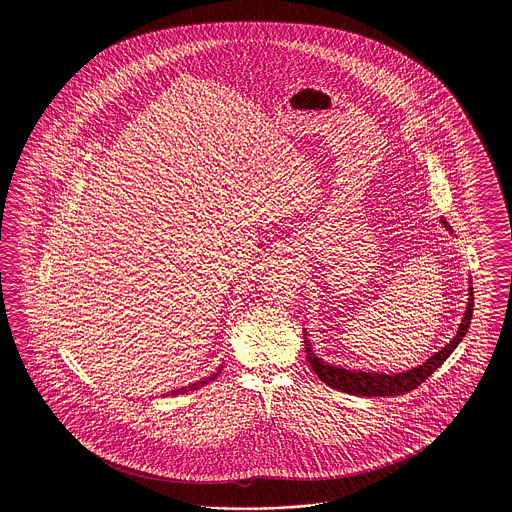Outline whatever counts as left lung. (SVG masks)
<instances>
[{"mask_svg":"<svg viewBox=\"0 0 512 512\" xmlns=\"http://www.w3.org/2000/svg\"><path fill=\"white\" fill-rule=\"evenodd\" d=\"M441 222L445 224V220H441ZM445 228L449 230L447 224H445ZM471 317H473V288L469 286V301H467L465 315L459 323L457 335L434 357H430L426 363H422L416 368H410V370H404V372L386 374V372H365V370H351V368H343V366L329 365L323 359L315 357L311 343L307 339V333H303V343H305V353H307L309 365L319 376V380H323L327 386L347 392V394H355V396H400V394H406V392L418 388L422 382H426L428 376L434 374L436 368L443 365V361L455 351V347L465 337Z\"/></svg>","mask_w":512,"mask_h":512,"instance_id":"1","label":"left lung"}]
</instances>
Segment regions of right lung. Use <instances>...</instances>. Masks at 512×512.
Masks as SVG:
<instances>
[{"label": "right lung", "mask_w": 512, "mask_h": 512, "mask_svg": "<svg viewBox=\"0 0 512 512\" xmlns=\"http://www.w3.org/2000/svg\"><path fill=\"white\" fill-rule=\"evenodd\" d=\"M220 368H217V372H213L211 376H207V378H203V380H199V382H195V384H189V386H181V388H177V390H171V394L173 396H177V394H185V392H189V390H197V388H201V386H205V384H209L211 380H215L217 376H219ZM169 396V394H167Z\"/></svg>", "instance_id": "obj_1"}]
</instances>
